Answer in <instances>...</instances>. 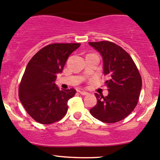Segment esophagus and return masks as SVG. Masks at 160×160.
<instances>
[{
  "label": "esophagus",
  "mask_w": 160,
  "mask_h": 160,
  "mask_svg": "<svg viewBox=\"0 0 160 160\" xmlns=\"http://www.w3.org/2000/svg\"><path fill=\"white\" fill-rule=\"evenodd\" d=\"M79 93H80V94H81V95H83V96H86V95H88V93H87V92H85V91H79Z\"/></svg>",
  "instance_id": "esophagus-1"
}]
</instances>
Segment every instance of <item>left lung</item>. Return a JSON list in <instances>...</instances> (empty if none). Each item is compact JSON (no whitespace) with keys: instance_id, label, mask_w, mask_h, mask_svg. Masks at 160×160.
Instances as JSON below:
<instances>
[{"instance_id":"left-lung-1","label":"left lung","mask_w":160,"mask_h":160,"mask_svg":"<svg viewBox=\"0 0 160 160\" xmlns=\"http://www.w3.org/2000/svg\"><path fill=\"white\" fill-rule=\"evenodd\" d=\"M89 45L100 53L108 95L96 93L97 103L90 109L93 117L102 122L112 123L123 120L137 106L142 79L133 60L128 53L110 41L90 42Z\"/></svg>"}]
</instances>
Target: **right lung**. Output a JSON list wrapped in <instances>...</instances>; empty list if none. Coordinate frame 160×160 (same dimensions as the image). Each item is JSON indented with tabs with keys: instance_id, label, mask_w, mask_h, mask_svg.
Returning a JSON list of instances; mask_svg holds the SVG:
<instances>
[{
	"instance_id": "add662e5",
	"label": "right lung",
	"mask_w": 160,
	"mask_h": 160,
	"mask_svg": "<svg viewBox=\"0 0 160 160\" xmlns=\"http://www.w3.org/2000/svg\"><path fill=\"white\" fill-rule=\"evenodd\" d=\"M80 43H53L40 50L27 65L19 86V98L37 122L50 124L67 114V102L76 90H60L55 83L69 56Z\"/></svg>"
}]
</instances>
